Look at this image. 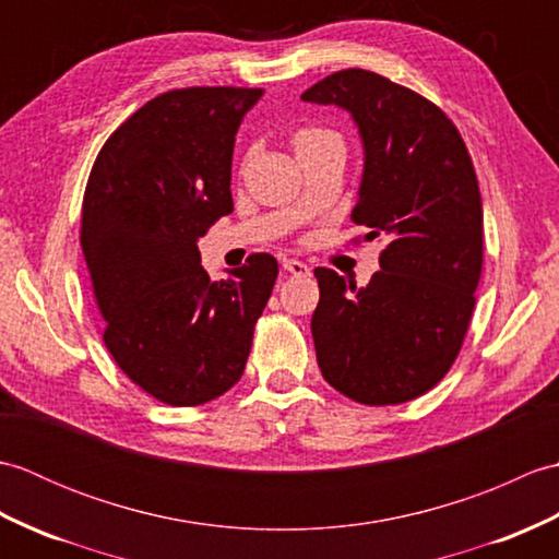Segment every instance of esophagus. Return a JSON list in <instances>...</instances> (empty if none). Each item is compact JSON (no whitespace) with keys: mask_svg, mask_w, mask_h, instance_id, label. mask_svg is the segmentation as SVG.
I'll return each mask as SVG.
<instances>
[{"mask_svg":"<svg viewBox=\"0 0 559 559\" xmlns=\"http://www.w3.org/2000/svg\"><path fill=\"white\" fill-rule=\"evenodd\" d=\"M283 269L293 273V276H307V273H310V266H307L300 259H286L283 261Z\"/></svg>","mask_w":559,"mask_h":559,"instance_id":"esophagus-1","label":"esophagus"}]
</instances>
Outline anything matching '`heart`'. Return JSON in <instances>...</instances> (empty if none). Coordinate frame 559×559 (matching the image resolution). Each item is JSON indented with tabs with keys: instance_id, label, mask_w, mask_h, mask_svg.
I'll return each mask as SVG.
<instances>
[{
	"instance_id": "heart-1",
	"label": "heart",
	"mask_w": 559,
	"mask_h": 559,
	"mask_svg": "<svg viewBox=\"0 0 559 559\" xmlns=\"http://www.w3.org/2000/svg\"><path fill=\"white\" fill-rule=\"evenodd\" d=\"M334 144L343 146L341 136L324 127H300L298 132L293 134V146H295V151H298V156L300 153L322 148V146H334Z\"/></svg>"
}]
</instances>
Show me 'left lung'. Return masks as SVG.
Returning a JSON list of instances; mask_svg holds the SVG:
<instances>
[{
    "mask_svg": "<svg viewBox=\"0 0 559 559\" xmlns=\"http://www.w3.org/2000/svg\"><path fill=\"white\" fill-rule=\"evenodd\" d=\"M353 115L365 146L350 218L384 242L365 288L319 266L312 314L326 382L365 406L423 396L454 365L483 271V201L454 122L406 86L343 69L302 93Z\"/></svg>",
    "mask_w": 559,
    "mask_h": 559,
    "instance_id": "obj_1",
    "label": "left lung"
}]
</instances>
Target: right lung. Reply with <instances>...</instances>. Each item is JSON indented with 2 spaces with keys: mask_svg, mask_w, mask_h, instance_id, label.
<instances>
[{
  "mask_svg": "<svg viewBox=\"0 0 559 559\" xmlns=\"http://www.w3.org/2000/svg\"><path fill=\"white\" fill-rule=\"evenodd\" d=\"M261 88L160 93L115 129L93 163L81 249L120 370L168 406H201L242 377L278 261L249 254L209 281L197 240L233 213L235 134Z\"/></svg>",
  "mask_w": 559,
  "mask_h": 559,
  "instance_id": "right-lung-1",
  "label": "right lung"
}]
</instances>
